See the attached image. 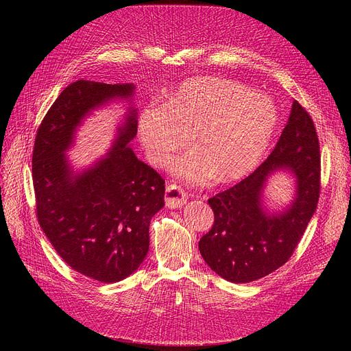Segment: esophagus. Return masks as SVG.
I'll use <instances>...</instances> for the list:
<instances>
[{
  "label": "esophagus",
  "instance_id": "obj_1",
  "mask_svg": "<svg viewBox=\"0 0 351 351\" xmlns=\"http://www.w3.org/2000/svg\"><path fill=\"white\" fill-rule=\"evenodd\" d=\"M186 200H188V195L182 188H179L176 185L166 186V191H165V204H166V206L171 208V209L182 208L183 205L186 204Z\"/></svg>",
  "mask_w": 351,
  "mask_h": 351
}]
</instances>
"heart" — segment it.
Segmentation results:
<instances>
[{"label":"heart","instance_id":"heart-1","mask_svg":"<svg viewBox=\"0 0 351 351\" xmlns=\"http://www.w3.org/2000/svg\"><path fill=\"white\" fill-rule=\"evenodd\" d=\"M279 122L276 104L265 94L223 78L183 84L166 101L146 105L139 117L145 152L156 166H168L193 134L195 149L173 166L178 176L205 185L241 179L263 158Z\"/></svg>","mask_w":351,"mask_h":351}]
</instances>
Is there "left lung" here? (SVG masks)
Instances as JSON below:
<instances>
[{
  "label": "left lung",
  "mask_w": 351,
  "mask_h": 351,
  "mask_svg": "<svg viewBox=\"0 0 351 351\" xmlns=\"http://www.w3.org/2000/svg\"><path fill=\"white\" fill-rule=\"evenodd\" d=\"M279 170L293 175L297 191L283 211L270 213L263 205V191L267 179ZM319 195L317 132L307 110L294 101L269 158L233 188L208 200L215 222L199 241L202 257L232 283L265 278L290 259L316 212Z\"/></svg>",
  "instance_id": "8db88e82"
}]
</instances>
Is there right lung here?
Segmentation results:
<instances>
[{
    "mask_svg": "<svg viewBox=\"0 0 351 351\" xmlns=\"http://www.w3.org/2000/svg\"><path fill=\"white\" fill-rule=\"evenodd\" d=\"M134 84L80 80L52 104L35 136L32 180L36 217L64 262L86 278L117 283L132 274L149 250V223L165 205V180L129 146L136 108H128L109 151L75 172L65 154L78 126L109 101H132Z\"/></svg>",
    "mask_w": 351,
    "mask_h": 351,
    "instance_id": "right-lung-1",
    "label": "right lung"
}]
</instances>
